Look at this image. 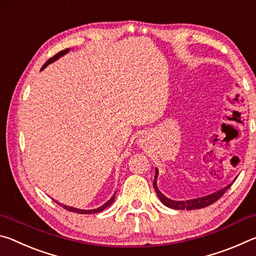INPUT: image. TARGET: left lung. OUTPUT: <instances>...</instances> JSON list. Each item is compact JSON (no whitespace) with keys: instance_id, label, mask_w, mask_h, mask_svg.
<instances>
[{"instance_id":"8db88e82","label":"left lung","mask_w":256,"mask_h":256,"mask_svg":"<svg viewBox=\"0 0 256 256\" xmlns=\"http://www.w3.org/2000/svg\"><path fill=\"white\" fill-rule=\"evenodd\" d=\"M157 177H158V170L156 168V176H154V188L156 190V193H157V196L160 198V201H162L164 206L170 208V209H175V210H194V209H201V208H206L208 206H210V204H212V203H214L216 201H218L219 198L224 196V192H226V190L230 188L232 184V183L229 184L226 186V188H224L220 190H218V192L209 194V196H206L198 198H192V200H188V201H174V200H170V198L164 196V194L158 190Z\"/></svg>"}]
</instances>
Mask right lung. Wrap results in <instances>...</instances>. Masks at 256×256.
<instances>
[{
    "instance_id": "add662e5",
    "label": "right lung",
    "mask_w": 256,
    "mask_h": 256,
    "mask_svg": "<svg viewBox=\"0 0 256 256\" xmlns=\"http://www.w3.org/2000/svg\"><path fill=\"white\" fill-rule=\"evenodd\" d=\"M70 50L68 48H66V50H62V52H60V53H58L56 55H54L53 58H50L48 60H47V62L44 64V66H42V68H45L47 66H48V64H50L52 62H54V60H56L58 58H60V56H63L64 54H66ZM114 200H115V194L114 196H112L110 200H108L105 204H102V206H99V208H97V209H92V210H81V209H76V208H72V206H63V204H60V203H58V202H56L58 203V204H60V206H62L64 209L66 210H68V211H71V212H76V214H98V212H102V210H105L107 206H110L112 202H114Z\"/></svg>"
}]
</instances>
